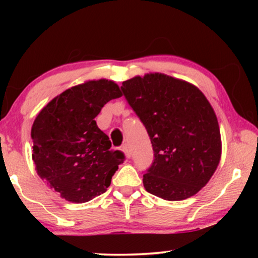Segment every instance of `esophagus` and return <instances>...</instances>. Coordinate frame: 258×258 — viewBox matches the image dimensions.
<instances>
[{
  "label": "esophagus",
  "instance_id": "obj_1",
  "mask_svg": "<svg viewBox=\"0 0 258 258\" xmlns=\"http://www.w3.org/2000/svg\"><path fill=\"white\" fill-rule=\"evenodd\" d=\"M122 151L123 153H124V155H125V157L126 158H130L132 157V150H130V147L128 146V144H123V147H122Z\"/></svg>",
  "mask_w": 258,
  "mask_h": 258
}]
</instances>
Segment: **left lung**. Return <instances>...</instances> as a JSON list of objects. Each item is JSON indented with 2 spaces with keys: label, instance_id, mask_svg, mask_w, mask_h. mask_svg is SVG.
Listing matches in <instances>:
<instances>
[{
  "label": "left lung",
  "instance_id": "8db88e82",
  "mask_svg": "<svg viewBox=\"0 0 258 258\" xmlns=\"http://www.w3.org/2000/svg\"><path fill=\"white\" fill-rule=\"evenodd\" d=\"M121 89L146 126L154 162L143 175L148 192L189 199L209 182L222 154L220 125L199 88L161 73L135 76Z\"/></svg>",
  "mask_w": 258,
  "mask_h": 258
}]
</instances>
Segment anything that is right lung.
Wrapping results in <instances>:
<instances>
[{"label":"right lung","instance_id":"obj_1","mask_svg":"<svg viewBox=\"0 0 258 258\" xmlns=\"http://www.w3.org/2000/svg\"><path fill=\"white\" fill-rule=\"evenodd\" d=\"M121 96L114 81H87L52 98L35 118L31 139L37 175L62 199L84 203L110 185L124 155L110 149L95 117L107 102Z\"/></svg>","mask_w":258,"mask_h":258}]
</instances>
